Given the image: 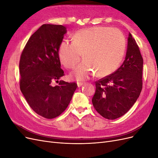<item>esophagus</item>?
Wrapping results in <instances>:
<instances>
[{
	"mask_svg": "<svg viewBox=\"0 0 158 158\" xmlns=\"http://www.w3.org/2000/svg\"><path fill=\"white\" fill-rule=\"evenodd\" d=\"M84 84H85L84 82H77V85H78V87H81L82 85H83Z\"/></svg>",
	"mask_w": 158,
	"mask_h": 158,
	"instance_id": "34e87169",
	"label": "esophagus"
}]
</instances>
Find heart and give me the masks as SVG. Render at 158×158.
I'll return each mask as SVG.
<instances>
[{
	"label": "heart",
	"instance_id": "b5f03b06",
	"mask_svg": "<svg viewBox=\"0 0 158 158\" xmlns=\"http://www.w3.org/2000/svg\"><path fill=\"white\" fill-rule=\"evenodd\" d=\"M73 43L63 41L58 55L60 63L67 69H73L85 59L71 73L78 80L88 79L96 73L98 76L113 73L120 64L125 54L126 39L117 28L92 27L76 31L72 37Z\"/></svg>",
	"mask_w": 158,
	"mask_h": 158
}]
</instances>
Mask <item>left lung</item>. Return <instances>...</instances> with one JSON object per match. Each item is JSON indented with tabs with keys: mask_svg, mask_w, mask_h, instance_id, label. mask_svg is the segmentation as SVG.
I'll list each match as a JSON object with an SVG mask.
<instances>
[{
	"mask_svg": "<svg viewBox=\"0 0 158 158\" xmlns=\"http://www.w3.org/2000/svg\"><path fill=\"white\" fill-rule=\"evenodd\" d=\"M143 59L136 41L129 33L125 59L111 74L95 82L92 103L107 119H116L128 111L142 88Z\"/></svg>",
	"mask_w": 158,
	"mask_h": 158,
	"instance_id": "left-lung-1",
	"label": "left lung"
}]
</instances>
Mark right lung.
<instances>
[{"label": "right lung", "instance_id": "obj_1", "mask_svg": "<svg viewBox=\"0 0 158 158\" xmlns=\"http://www.w3.org/2000/svg\"><path fill=\"white\" fill-rule=\"evenodd\" d=\"M66 31L62 25H42L27 41L20 57L21 92L33 111L46 118L59 116L77 88L75 82L59 80L64 71L58 51ZM54 81L59 84L53 86Z\"/></svg>", "mask_w": 158, "mask_h": 158}]
</instances>
